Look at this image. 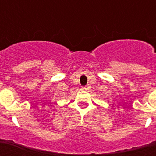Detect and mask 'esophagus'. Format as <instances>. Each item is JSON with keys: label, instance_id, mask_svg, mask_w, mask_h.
Instances as JSON below:
<instances>
[{"label": "esophagus", "instance_id": "34e87169", "mask_svg": "<svg viewBox=\"0 0 156 156\" xmlns=\"http://www.w3.org/2000/svg\"><path fill=\"white\" fill-rule=\"evenodd\" d=\"M81 90H83V91H86V90H87V87H83L81 88Z\"/></svg>", "mask_w": 156, "mask_h": 156}]
</instances>
